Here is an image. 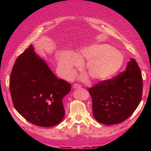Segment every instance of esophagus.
<instances>
[{"instance_id": "1", "label": "esophagus", "mask_w": 151, "mask_h": 151, "mask_svg": "<svg viewBox=\"0 0 151 151\" xmlns=\"http://www.w3.org/2000/svg\"><path fill=\"white\" fill-rule=\"evenodd\" d=\"M81 87V85L80 84L75 83L74 84H73V88H80Z\"/></svg>"}]
</instances>
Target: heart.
<instances>
[{
	"mask_svg": "<svg viewBox=\"0 0 151 151\" xmlns=\"http://www.w3.org/2000/svg\"><path fill=\"white\" fill-rule=\"evenodd\" d=\"M57 59L59 70L65 77H70L74 74L75 68L81 66V60H87L84 69L96 81L110 79L119 71L124 62L123 54L108 44L84 47L76 55L70 52L59 53Z\"/></svg>",
	"mask_w": 151,
	"mask_h": 151,
	"instance_id": "heart-1",
	"label": "heart"
}]
</instances>
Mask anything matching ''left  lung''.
Returning <instances> with one entry per match:
<instances>
[{"label":"left lung","instance_id":"1","mask_svg":"<svg viewBox=\"0 0 151 151\" xmlns=\"http://www.w3.org/2000/svg\"><path fill=\"white\" fill-rule=\"evenodd\" d=\"M142 89V73L137 63L132 58L125 70L88 89L94 118L108 125L125 121L138 107Z\"/></svg>","mask_w":151,"mask_h":151}]
</instances>
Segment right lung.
<instances>
[{"mask_svg": "<svg viewBox=\"0 0 151 151\" xmlns=\"http://www.w3.org/2000/svg\"><path fill=\"white\" fill-rule=\"evenodd\" d=\"M9 88L14 106L32 124L50 127L64 117L62 99L70 91V84L55 76L32 45L17 58Z\"/></svg>", "mask_w": 151, "mask_h": 151, "instance_id": "right-lung-1", "label": "right lung"}]
</instances>
